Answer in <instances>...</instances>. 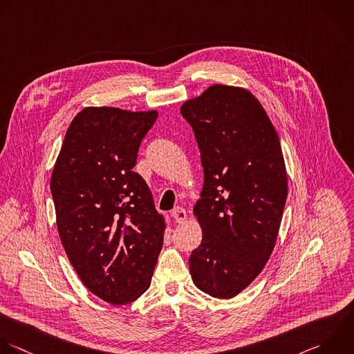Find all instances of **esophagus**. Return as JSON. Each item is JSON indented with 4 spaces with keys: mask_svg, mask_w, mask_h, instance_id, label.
Here are the masks:
<instances>
[{
    "mask_svg": "<svg viewBox=\"0 0 354 354\" xmlns=\"http://www.w3.org/2000/svg\"><path fill=\"white\" fill-rule=\"evenodd\" d=\"M172 216H174V219H175L176 223H183V222L187 219L186 211H185L183 208H180V207H176V208L172 211Z\"/></svg>",
    "mask_w": 354,
    "mask_h": 354,
    "instance_id": "1",
    "label": "esophagus"
}]
</instances>
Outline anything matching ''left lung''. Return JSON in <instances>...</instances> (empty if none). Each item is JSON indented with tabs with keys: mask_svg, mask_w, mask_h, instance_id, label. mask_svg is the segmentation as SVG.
Listing matches in <instances>:
<instances>
[{
	"mask_svg": "<svg viewBox=\"0 0 354 354\" xmlns=\"http://www.w3.org/2000/svg\"><path fill=\"white\" fill-rule=\"evenodd\" d=\"M180 113L204 168L193 208L203 240L189 259L190 274L203 292L230 299L261 274L277 241L288 194L280 139L261 102L243 86L214 84Z\"/></svg>",
	"mask_w": 354,
	"mask_h": 354,
	"instance_id": "obj_1",
	"label": "left lung"
}]
</instances>
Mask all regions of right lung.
I'll return each instance as SVG.
<instances>
[{
    "label": "right lung",
    "mask_w": 354,
    "mask_h": 354,
    "mask_svg": "<svg viewBox=\"0 0 354 354\" xmlns=\"http://www.w3.org/2000/svg\"><path fill=\"white\" fill-rule=\"evenodd\" d=\"M157 115L82 109L67 128L50 176L67 258L82 284L111 305H128L146 292L162 248L168 221L132 171Z\"/></svg>",
    "instance_id": "obj_1"
}]
</instances>
